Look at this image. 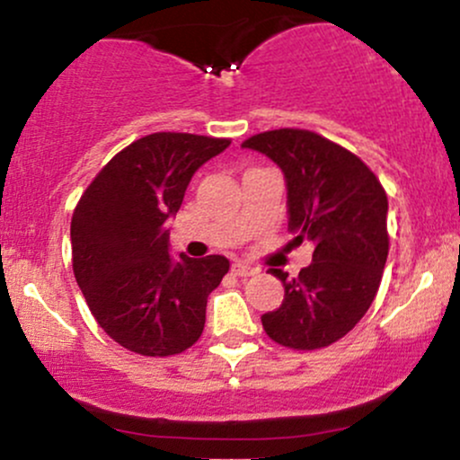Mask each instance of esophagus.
I'll list each match as a JSON object with an SVG mask.
<instances>
[{
	"instance_id": "esophagus-1",
	"label": "esophagus",
	"mask_w": 460,
	"mask_h": 460,
	"mask_svg": "<svg viewBox=\"0 0 460 460\" xmlns=\"http://www.w3.org/2000/svg\"><path fill=\"white\" fill-rule=\"evenodd\" d=\"M231 272H234V274H235V277L248 279V277H252V274H257V268L248 266V263L235 261V263H234V266H231Z\"/></svg>"
}]
</instances>
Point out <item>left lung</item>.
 <instances>
[{"label":"left lung","mask_w":460,"mask_h":460,"mask_svg":"<svg viewBox=\"0 0 460 460\" xmlns=\"http://www.w3.org/2000/svg\"><path fill=\"white\" fill-rule=\"evenodd\" d=\"M266 153L288 181V231L314 242V261L281 279V307L261 315L272 341L320 350L355 329L378 292L389 252L387 192L361 157L309 129H272L242 142Z\"/></svg>","instance_id":"8db88e82"}]
</instances>
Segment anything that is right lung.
Returning <instances> with one entry per match:
<instances>
[{"label": "right lung", "instance_id": "obj_1", "mask_svg": "<svg viewBox=\"0 0 460 460\" xmlns=\"http://www.w3.org/2000/svg\"><path fill=\"white\" fill-rule=\"evenodd\" d=\"M229 138L157 131L110 160L84 190L71 218L75 281L99 326L142 357H171L197 344L208 296L229 260L168 255L166 220L181 208L197 168Z\"/></svg>", "mask_w": 460, "mask_h": 460}]
</instances>
